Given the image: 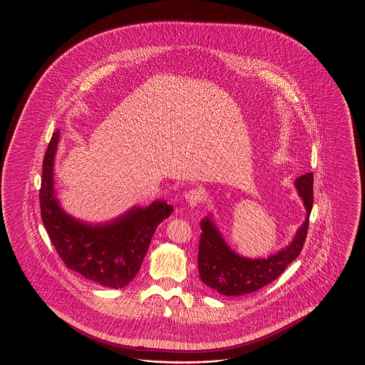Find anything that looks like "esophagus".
I'll return each instance as SVG.
<instances>
[{
	"instance_id": "1",
	"label": "esophagus",
	"mask_w": 365,
	"mask_h": 365,
	"mask_svg": "<svg viewBox=\"0 0 365 365\" xmlns=\"http://www.w3.org/2000/svg\"><path fill=\"white\" fill-rule=\"evenodd\" d=\"M185 200L189 205V207H197L202 201H203V192L201 189H192L189 192H186Z\"/></svg>"
}]
</instances>
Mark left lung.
<instances>
[{"mask_svg": "<svg viewBox=\"0 0 365 365\" xmlns=\"http://www.w3.org/2000/svg\"><path fill=\"white\" fill-rule=\"evenodd\" d=\"M295 186L307 210L305 220L287 247L266 258H248L235 253L227 245L211 215L202 219L198 272L207 287L225 296L256 292L277 279L288 264L299 257L308 233L310 211L313 207V173L308 172L297 178Z\"/></svg>", "mask_w": 365, "mask_h": 365, "instance_id": "1", "label": "left lung"}]
</instances>
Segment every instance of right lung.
Wrapping results in <instances>:
<instances>
[{"label":"right lung","mask_w":365,"mask_h":365,"mask_svg":"<svg viewBox=\"0 0 365 365\" xmlns=\"http://www.w3.org/2000/svg\"><path fill=\"white\" fill-rule=\"evenodd\" d=\"M58 140L57 130L44 155L40 186L41 219L49 239L70 270L103 287H125L140 270L156 227L171 215L173 207L158 200L101 225L71 217L56 197L53 165Z\"/></svg>","instance_id":"1"}]
</instances>
